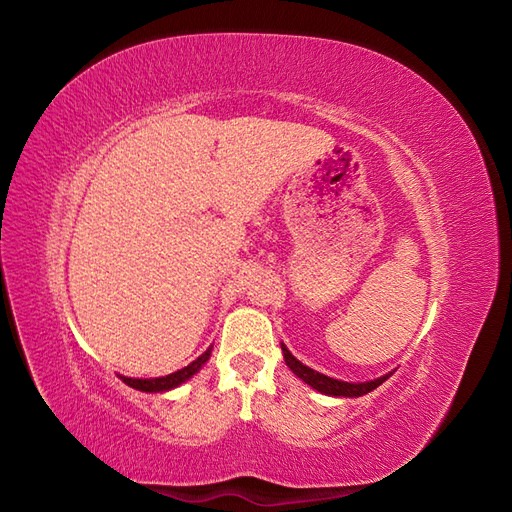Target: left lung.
Wrapping results in <instances>:
<instances>
[{"label":"left lung","mask_w":512,"mask_h":512,"mask_svg":"<svg viewBox=\"0 0 512 512\" xmlns=\"http://www.w3.org/2000/svg\"><path fill=\"white\" fill-rule=\"evenodd\" d=\"M282 352H284V361L286 365L292 369V374H297L305 384L312 386V389H316L318 393H324V395H333V397H361V395H367L369 391L378 389V386L393 376L386 374V376H380L376 380H369V382H344V380H335V378H329L320 374V371H314L312 367L303 365L299 359H294L292 352L282 344Z\"/></svg>","instance_id":"left-lung-1"}]
</instances>
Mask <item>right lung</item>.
Wrapping results in <instances>:
<instances>
[{
    "label": "right lung",
    "mask_w": 512,
    "mask_h": 512,
    "mask_svg": "<svg viewBox=\"0 0 512 512\" xmlns=\"http://www.w3.org/2000/svg\"><path fill=\"white\" fill-rule=\"evenodd\" d=\"M213 348V346H211ZM211 348H207L203 354L198 356L196 361H192L188 367L183 369H177L175 374H168V376H162V378H126V376H119L123 382H126L128 386H132V389L136 391H143V393H164V391H170V389H177L179 384L188 382L194 374H198L200 367H203L209 356H211Z\"/></svg>",
    "instance_id": "add662e5"
}]
</instances>
